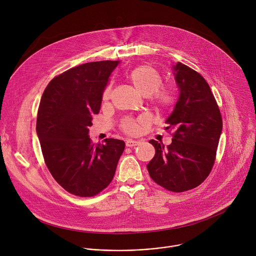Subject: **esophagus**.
<instances>
[{"instance_id": "esophagus-1", "label": "esophagus", "mask_w": 256, "mask_h": 256, "mask_svg": "<svg viewBox=\"0 0 256 256\" xmlns=\"http://www.w3.org/2000/svg\"><path fill=\"white\" fill-rule=\"evenodd\" d=\"M139 145V142L138 141H135V140H132V139H128L126 141V146H129V148H132V146H137Z\"/></svg>"}]
</instances>
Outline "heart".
<instances>
[{"label":"heart","mask_w":256,"mask_h":256,"mask_svg":"<svg viewBox=\"0 0 256 256\" xmlns=\"http://www.w3.org/2000/svg\"><path fill=\"white\" fill-rule=\"evenodd\" d=\"M129 78L134 88L146 98H150L152 106L158 111L170 110L176 100V92L170 86H162L164 76L162 73L152 65H141L135 68L130 74ZM111 96V86L108 84L102 94V102H108ZM145 119L140 118L135 120L133 118H126L122 121L121 128L128 134H136L139 130L140 124L144 123Z\"/></svg>","instance_id":"b5f03b06"}]
</instances>
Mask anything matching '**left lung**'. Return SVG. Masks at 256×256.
Returning a JSON list of instances; mask_svg holds the SVG:
<instances>
[{
	"instance_id": "left-lung-1",
	"label": "left lung",
	"mask_w": 256,
	"mask_h": 256,
	"mask_svg": "<svg viewBox=\"0 0 256 256\" xmlns=\"http://www.w3.org/2000/svg\"><path fill=\"white\" fill-rule=\"evenodd\" d=\"M174 74L180 94L166 121L172 142L166 148L154 140L148 142L156 154L146 168L160 186L183 192L197 187L210 174L222 120L214 94L200 74L178 62Z\"/></svg>"
}]
</instances>
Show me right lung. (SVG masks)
Segmentation results:
<instances>
[{
  "instance_id": "right-lung-1",
  "label": "right lung",
  "mask_w": 256,
  "mask_h": 256,
  "mask_svg": "<svg viewBox=\"0 0 256 256\" xmlns=\"http://www.w3.org/2000/svg\"><path fill=\"white\" fill-rule=\"evenodd\" d=\"M118 63L90 62L56 76L39 104L36 133L44 162L54 180L78 197L94 196L110 185L125 148L117 139L94 146L88 137Z\"/></svg>"
}]
</instances>
